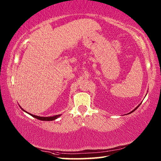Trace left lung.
Returning a JSON list of instances; mask_svg holds the SVG:
<instances>
[{
	"mask_svg": "<svg viewBox=\"0 0 161 161\" xmlns=\"http://www.w3.org/2000/svg\"><path fill=\"white\" fill-rule=\"evenodd\" d=\"M139 106H140V104H139V105L138 106V107H136V108H135L134 109H133V110L132 111H131V112H130V113H129V114H131V113H132V112H133V111H136V109H137V108H138V107H139Z\"/></svg>",
	"mask_w": 161,
	"mask_h": 161,
	"instance_id": "left-lung-1",
	"label": "left lung"
}]
</instances>
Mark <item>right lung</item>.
Wrapping results in <instances>:
<instances>
[{"label":"right lung","mask_w":161,"mask_h":161,"mask_svg":"<svg viewBox=\"0 0 161 161\" xmlns=\"http://www.w3.org/2000/svg\"><path fill=\"white\" fill-rule=\"evenodd\" d=\"M19 107H20V106H19ZM20 108H21L23 111H25V113H27V114H28L31 116H32V117L35 118L36 119H40V120H42V121H53V120H54V119H56L57 118L60 117V116L61 115V114H59V115H54V116H50V117H41V116H38V115H32L31 114H29V113L25 111L21 107H20Z\"/></svg>","instance_id":"obj_1"}]
</instances>
